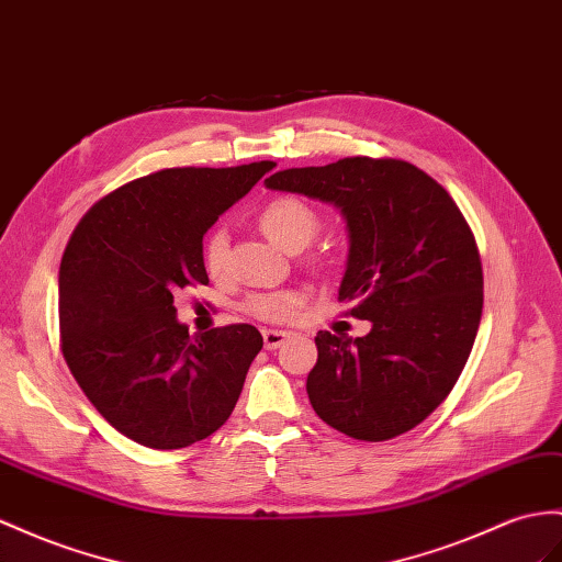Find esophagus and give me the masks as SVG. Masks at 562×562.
<instances>
[{
	"label": "esophagus",
	"mask_w": 562,
	"mask_h": 562,
	"mask_svg": "<svg viewBox=\"0 0 562 562\" xmlns=\"http://www.w3.org/2000/svg\"><path fill=\"white\" fill-rule=\"evenodd\" d=\"M286 337H290V333H284V329H263V344L268 351L280 349Z\"/></svg>",
	"instance_id": "obj_1"
}]
</instances>
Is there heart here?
Wrapping results in <instances>:
<instances>
[{
  "mask_svg": "<svg viewBox=\"0 0 562 562\" xmlns=\"http://www.w3.org/2000/svg\"><path fill=\"white\" fill-rule=\"evenodd\" d=\"M323 215L308 201L299 196H278L258 213V227L263 235L276 241L278 247L286 251H299L321 233ZM204 268L211 278H221L227 261V235L223 227H215L204 239ZM304 304V294L296 290H272V292H256L244 299L241 308L258 321L266 323H284Z\"/></svg>",
  "mask_w": 562,
  "mask_h": 562,
  "instance_id": "obj_1",
  "label": "heart"
}]
</instances>
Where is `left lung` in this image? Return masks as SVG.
Listing matches in <instances>:
<instances>
[{"label":"left lung","instance_id":"1","mask_svg":"<svg viewBox=\"0 0 562 562\" xmlns=\"http://www.w3.org/2000/svg\"><path fill=\"white\" fill-rule=\"evenodd\" d=\"M341 209L351 249L339 286L366 337L315 335L313 411L361 441L420 425L451 394L482 318L484 278L472 229L451 194L401 158L349 156L266 180Z\"/></svg>","mask_w":562,"mask_h":562}]
</instances>
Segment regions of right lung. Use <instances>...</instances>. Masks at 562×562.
I'll use <instances>...</instances> for the list:
<instances>
[{
    "mask_svg": "<svg viewBox=\"0 0 562 562\" xmlns=\"http://www.w3.org/2000/svg\"><path fill=\"white\" fill-rule=\"evenodd\" d=\"M272 161L166 168L102 196L70 235L59 270L61 351L102 418L149 449H184L233 413L263 347L254 325L190 337L172 294L209 284L204 233Z\"/></svg>",
    "mask_w": 562,
    "mask_h": 562,
    "instance_id": "right-lung-1",
    "label": "right lung"
}]
</instances>
